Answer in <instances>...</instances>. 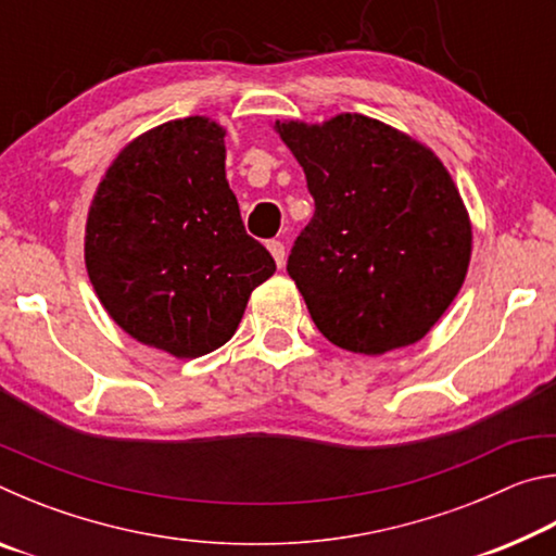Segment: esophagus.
<instances>
[{
  "mask_svg": "<svg viewBox=\"0 0 556 556\" xmlns=\"http://www.w3.org/2000/svg\"><path fill=\"white\" fill-rule=\"evenodd\" d=\"M267 250L271 252V257H275L277 267H279V269L285 267V262H287V250H285V244H281L279 240H269V242H267Z\"/></svg>",
  "mask_w": 556,
  "mask_h": 556,
  "instance_id": "obj_1",
  "label": "esophagus"
}]
</instances>
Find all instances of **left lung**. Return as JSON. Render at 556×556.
<instances>
[{
    "mask_svg": "<svg viewBox=\"0 0 556 556\" xmlns=\"http://www.w3.org/2000/svg\"><path fill=\"white\" fill-rule=\"evenodd\" d=\"M316 213L287 271L328 341L382 355L425 338L464 287L473 228L448 168L384 122L277 119Z\"/></svg>",
    "mask_w": 556,
    "mask_h": 556,
    "instance_id": "1",
    "label": "left lung"
}]
</instances>
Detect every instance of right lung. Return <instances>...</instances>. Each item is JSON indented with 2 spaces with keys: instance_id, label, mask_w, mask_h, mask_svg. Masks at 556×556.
<instances>
[{
  "instance_id": "obj_1",
  "label": "right lung",
  "mask_w": 556,
  "mask_h": 556,
  "mask_svg": "<svg viewBox=\"0 0 556 556\" xmlns=\"http://www.w3.org/2000/svg\"><path fill=\"white\" fill-rule=\"evenodd\" d=\"M86 267L122 331L174 357L228 343L275 260L244 232L225 127L193 115L131 139L90 201Z\"/></svg>"
}]
</instances>
